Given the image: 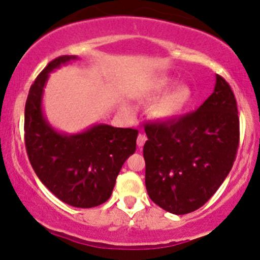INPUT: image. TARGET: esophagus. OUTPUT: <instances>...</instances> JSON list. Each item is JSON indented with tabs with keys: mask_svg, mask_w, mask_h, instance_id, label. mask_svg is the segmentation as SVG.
Returning a JSON list of instances; mask_svg holds the SVG:
<instances>
[{
	"mask_svg": "<svg viewBox=\"0 0 260 260\" xmlns=\"http://www.w3.org/2000/svg\"><path fill=\"white\" fill-rule=\"evenodd\" d=\"M146 141H147L146 135H143V133H139L138 138H137V146L138 147H143L144 143H146Z\"/></svg>",
	"mask_w": 260,
	"mask_h": 260,
	"instance_id": "obj_1",
	"label": "esophagus"
}]
</instances>
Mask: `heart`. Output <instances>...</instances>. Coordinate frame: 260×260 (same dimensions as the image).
I'll use <instances>...</instances> for the list:
<instances>
[{"label":"heart","mask_w":260,"mask_h":260,"mask_svg":"<svg viewBox=\"0 0 260 260\" xmlns=\"http://www.w3.org/2000/svg\"><path fill=\"white\" fill-rule=\"evenodd\" d=\"M174 83H176V81H174L173 78H162V80H159L155 83L153 94H154L155 97L163 94L165 92L168 91ZM192 100V88H190L189 86H187V84H180V86L172 89L171 92H168V93L157 103V106H155L154 108L155 116L160 119L174 118V117L179 116L184 109L188 108V106L190 105Z\"/></svg>","instance_id":"b5f03b06"}]
</instances>
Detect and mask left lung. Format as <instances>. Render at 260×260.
<instances>
[{"label":"left lung","instance_id":"left-lung-1","mask_svg":"<svg viewBox=\"0 0 260 260\" xmlns=\"http://www.w3.org/2000/svg\"><path fill=\"white\" fill-rule=\"evenodd\" d=\"M146 188L167 212L201 208L231 172L239 144V117L231 86L215 76L213 93L197 111L144 127Z\"/></svg>","mask_w":260,"mask_h":260}]
</instances>
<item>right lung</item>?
<instances>
[{"mask_svg":"<svg viewBox=\"0 0 260 260\" xmlns=\"http://www.w3.org/2000/svg\"><path fill=\"white\" fill-rule=\"evenodd\" d=\"M77 58L57 57L35 80L24 107V144L37 177L57 198L77 208H92L111 197L123 163L136 152L138 131L100 123L67 135L48 123L42 97L50 73Z\"/></svg>","mask_w":260,"mask_h":260,"instance_id":"1","label":"right lung"}]
</instances>
